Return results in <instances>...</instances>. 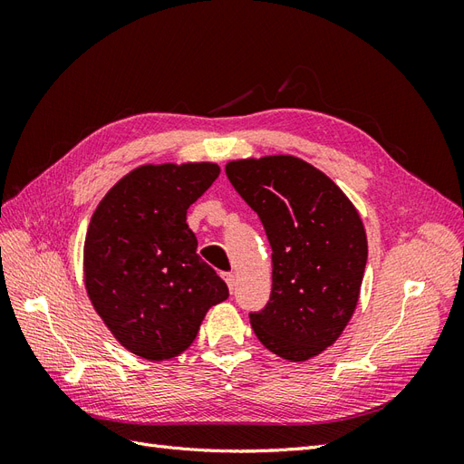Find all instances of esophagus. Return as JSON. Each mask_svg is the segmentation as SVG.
<instances>
[{
    "instance_id": "1",
    "label": "esophagus",
    "mask_w": 464,
    "mask_h": 464,
    "mask_svg": "<svg viewBox=\"0 0 464 464\" xmlns=\"http://www.w3.org/2000/svg\"><path fill=\"white\" fill-rule=\"evenodd\" d=\"M222 278L227 280V285H228V290L232 292L234 290V275L232 273H222Z\"/></svg>"
}]
</instances>
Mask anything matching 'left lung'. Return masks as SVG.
I'll return each mask as SVG.
<instances>
[{"label":"left lung","mask_w":464,"mask_h":464,"mask_svg":"<svg viewBox=\"0 0 464 464\" xmlns=\"http://www.w3.org/2000/svg\"><path fill=\"white\" fill-rule=\"evenodd\" d=\"M227 176L273 249L271 298L249 323L265 348L310 360L339 339L360 298L368 240L334 181L290 154L232 160Z\"/></svg>","instance_id":"left-lung-1"}]
</instances>
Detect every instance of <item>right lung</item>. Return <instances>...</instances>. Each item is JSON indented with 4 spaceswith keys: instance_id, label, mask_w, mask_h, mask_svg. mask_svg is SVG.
I'll return each mask as SVG.
<instances>
[{
    "instance_id": "1",
    "label": "right lung",
    "mask_w": 464,
    "mask_h": 464,
    "mask_svg": "<svg viewBox=\"0 0 464 464\" xmlns=\"http://www.w3.org/2000/svg\"><path fill=\"white\" fill-rule=\"evenodd\" d=\"M218 174L215 162L139 166L94 210L82 254L87 294L131 354L152 362L181 354L208 307L228 298L186 222Z\"/></svg>"
}]
</instances>
